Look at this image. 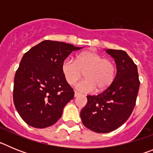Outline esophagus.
<instances>
[{
  "label": "esophagus",
  "mask_w": 153,
  "mask_h": 153,
  "mask_svg": "<svg viewBox=\"0 0 153 153\" xmlns=\"http://www.w3.org/2000/svg\"><path fill=\"white\" fill-rule=\"evenodd\" d=\"M80 95V93H78V92H74V97H79V96Z\"/></svg>",
  "instance_id": "obj_1"
}]
</instances>
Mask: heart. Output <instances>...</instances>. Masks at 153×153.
Wrapping results in <instances>:
<instances>
[{
  "label": "heart",
  "instance_id": "b5f03b06",
  "mask_svg": "<svg viewBox=\"0 0 153 153\" xmlns=\"http://www.w3.org/2000/svg\"><path fill=\"white\" fill-rule=\"evenodd\" d=\"M65 79L73 85L82 76L84 79L76 84V88L81 92L91 93L106 90L113 82L116 76V66L109 59L95 52L87 51L76 56L75 61L66 58L61 65Z\"/></svg>",
  "mask_w": 153,
  "mask_h": 153
}]
</instances>
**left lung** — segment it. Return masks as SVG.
Here are the masks:
<instances>
[{"instance_id": "obj_1", "label": "left lung", "mask_w": 153, "mask_h": 153, "mask_svg": "<svg viewBox=\"0 0 153 153\" xmlns=\"http://www.w3.org/2000/svg\"><path fill=\"white\" fill-rule=\"evenodd\" d=\"M114 58L117 75L112 84L97 96H87V103L80 112L83 125L98 133L117 129L128 120L136 105L140 88L136 65L126 52L106 50Z\"/></svg>"}]
</instances>
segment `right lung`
Returning a JSON list of instances; mask_svg holds the SVG:
<instances>
[{
    "instance_id": "add662e5",
    "label": "right lung",
    "mask_w": 153,
    "mask_h": 153,
    "mask_svg": "<svg viewBox=\"0 0 153 153\" xmlns=\"http://www.w3.org/2000/svg\"><path fill=\"white\" fill-rule=\"evenodd\" d=\"M83 47L44 40L23 56L14 77L13 103L24 122L34 128L51 126L61 117L74 92L61 70L63 60Z\"/></svg>"
}]
</instances>
